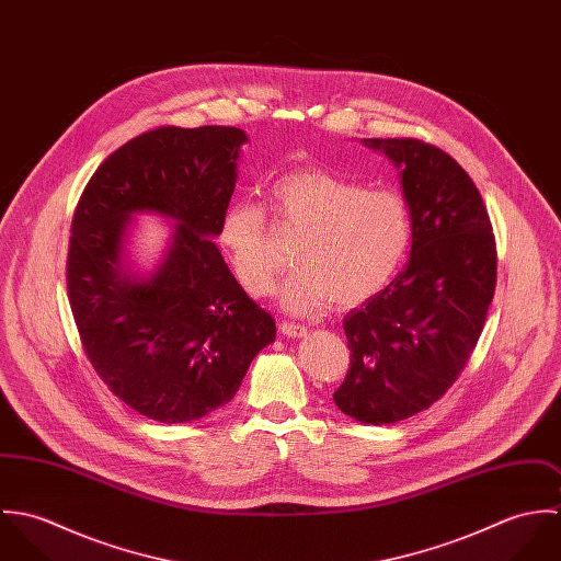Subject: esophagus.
<instances>
[{
  "label": "esophagus",
  "mask_w": 561,
  "mask_h": 561,
  "mask_svg": "<svg viewBox=\"0 0 561 561\" xmlns=\"http://www.w3.org/2000/svg\"><path fill=\"white\" fill-rule=\"evenodd\" d=\"M280 332H283L285 336H289V339H300V336H305L309 330H307V325H302V323L283 321V323H280Z\"/></svg>",
  "instance_id": "34e87169"
}]
</instances>
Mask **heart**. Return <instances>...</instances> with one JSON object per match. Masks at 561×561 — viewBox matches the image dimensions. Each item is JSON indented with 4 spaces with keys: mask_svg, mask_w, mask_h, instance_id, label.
Wrapping results in <instances>:
<instances>
[{
    "mask_svg": "<svg viewBox=\"0 0 561 561\" xmlns=\"http://www.w3.org/2000/svg\"><path fill=\"white\" fill-rule=\"evenodd\" d=\"M270 198L274 211L302 231L291 252L296 270L278 287V300L291 313L367 302L387 287L408 252L410 209L393 190L302 168L278 176ZM220 245L241 287L254 298L267 296L278 259L267 243L265 211L245 201L231 205L220 220Z\"/></svg>",
    "mask_w": 561,
    "mask_h": 561,
    "instance_id": "b5f03b06",
    "label": "heart"
}]
</instances>
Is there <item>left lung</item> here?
Segmentation results:
<instances>
[{
    "instance_id": "8db88e82",
    "label": "left lung",
    "mask_w": 561,
    "mask_h": 561,
    "mask_svg": "<svg viewBox=\"0 0 561 561\" xmlns=\"http://www.w3.org/2000/svg\"><path fill=\"white\" fill-rule=\"evenodd\" d=\"M401 170L412 220L405 267L350 311V369L334 403L360 423H398L440 400L469 363L496 285V245L467 170L414 138H367Z\"/></svg>"
}]
</instances>
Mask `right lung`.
Wrapping results in <instances>:
<instances>
[{
  "instance_id": "1",
  "label": "right lung",
  "mask_w": 561,
  "mask_h": 561,
  "mask_svg": "<svg viewBox=\"0 0 561 561\" xmlns=\"http://www.w3.org/2000/svg\"><path fill=\"white\" fill-rule=\"evenodd\" d=\"M238 127H160L103 161L81 194L67 287L81 345L107 389L160 423H187L229 403L276 323L227 267L218 245L241 145ZM174 222L161 265H124L134 213Z\"/></svg>"
}]
</instances>
